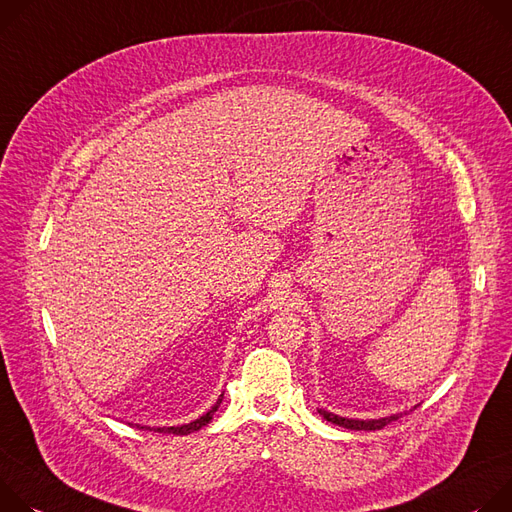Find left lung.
Listing matches in <instances>:
<instances>
[{"mask_svg":"<svg viewBox=\"0 0 512 512\" xmlns=\"http://www.w3.org/2000/svg\"><path fill=\"white\" fill-rule=\"evenodd\" d=\"M319 413L323 415V419H327L329 423H335L339 427H346V429H356V431H376V429H382L386 427L390 421L399 419V415H392V417H384V419H370V421H360V419H346V417H337L333 413H327V411H321Z\"/></svg>","mask_w":512,"mask_h":512,"instance_id":"1","label":"left lung"}]
</instances>
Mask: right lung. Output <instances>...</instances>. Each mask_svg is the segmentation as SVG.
Returning <instances> with one entry per match:
<instances>
[{
  "instance_id": "right-lung-1",
  "label": "right lung",
  "mask_w": 512,
  "mask_h": 512,
  "mask_svg": "<svg viewBox=\"0 0 512 512\" xmlns=\"http://www.w3.org/2000/svg\"><path fill=\"white\" fill-rule=\"evenodd\" d=\"M221 401H223V394H219L217 403H215L203 417H199L197 421H193V423H189V425H181V427H158L156 431H158V433H173V435H189V433H193V431H199L203 425H207V423L211 421V417H213V413L217 411V407L221 405ZM142 429H144V427H142Z\"/></svg>"
}]
</instances>
